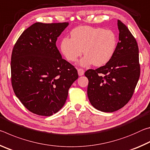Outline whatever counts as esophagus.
<instances>
[{"mask_svg": "<svg viewBox=\"0 0 150 150\" xmlns=\"http://www.w3.org/2000/svg\"><path fill=\"white\" fill-rule=\"evenodd\" d=\"M78 71V74L79 76H82L83 75V74H84L85 73V71L83 69H81V68H79V69H77Z\"/></svg>", "mask_w": 150, "mask_h": 150, "instance_id": "34e87169", "label": "esophagus"}]
</instances>
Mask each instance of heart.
<instances>
[{
    "label": "heart",
    "mask_w": 150,
    "mask_h": 150,
    "mask_svg": "<svg viewBox=\"0 0 150 150\" xmlns=\"http://www.w3.org/2000/svg\"><path fill=\"white\" fill-rule=\"evenodd\" d=\"M71 36L62 40L61 50L71 62H76L83 50L85 56L81 61L83 66L105 65L113 57L117 45L116 35L110 29L79 26L72 30Z\"/></svg>",
    "instance_id": "b5f03b06"
}]
</instances>
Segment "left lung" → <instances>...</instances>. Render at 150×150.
Segmentation results:
<instances>
[{
	"label": "left lung",
	"mask_w": 150,
	"mask_h": 150,
	"mask_svg": "<svg viewBox=\"0 0 150 150\" xmlns=\"http://www.w3.org/2000/svg\"><path fill=\"white\" fill-rule=\"evenodd\" d=\"M119 41L113 57L105 65L88 69L87 95L98 110L112 112L131 99L140 75L138 45L125 24L118 20Z\"/></svg>",
	"instance_id": "obj_1"
}]
</instances>
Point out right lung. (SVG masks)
Masks as SVG:
<instances>
[{
	"mask_svg": "<svg viewBox=\"0 0 150 150\" xmlns=\"http://www.w3.org/2000/svg\"><path fill=\"white\" fill-rule=\"evenodd\" d=\"M69 22H36L22 32L11 55V83L15 95L32 113L50 116L64 105L77 79L74 66L63 59L57 38Z\"/></svg>",
	"mask_w": 150,
	"mask_h": 150,
	"instance_id": "1",
	"label": "right lung"
}]
</instances>
